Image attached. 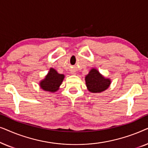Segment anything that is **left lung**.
Here are the masks:
<instances>
[{"mask_svg":"<svg viewBox=\"0 0 148 148\" xmlns=\"http://www.w3.org/2000/svg\"><path fill=\"white\" fill-rule=\"evenodd\" d=\"M88 90L92 93L104 92L110 86V79L105 78L96 69L93 68L85 77Z\"/></svg>","mask_w":148,"mask_h":148,"instance_id":"8db88e82","label":"left lung"}]
</instances>
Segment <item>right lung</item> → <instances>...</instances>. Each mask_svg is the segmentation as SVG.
Wrapping results in <instances>:
<instances>
[{"mask_svg":"<svg viewBox=\"0 0 148 148\" xmlns=\"http://www.w3.org/2000/svg\"><path fill=\"white\" fill-rule=\"evenodd\" d=\"M64 77V75L58 73L54 69L50 68L47 75L40 82V86L44 91L54 93L59 89Z\"/></svg>","mask_w":148,"mask_h":148,"instance_id":"1","label":"right lung"}]
</instances>
